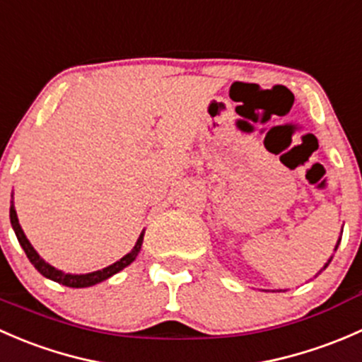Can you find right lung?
Returning <instances> with one entry per match:
<instances>
[{"label": "right lung", "mask_w": 362, "mask_h": 362, "mask_svg": "<svg viewBox=\"0 0 362 362\" xmlns=\"http://www.w3.org/2000/svg\"><path fill=\"white\" fill-rule=\"evenodd\" d=\"M10 222H12V228H13V231H16L17 240H19L21 247L24 249L25 255H28V259L31 261V264L35 266V268L38 269L43 276H47V279L54 280V282H57V284H63V286H66V287H90V286H94V284H100V282H103V280L110 279L112 275L119 273L120 269H124L127 264H131V262L136 259L138 252H140V249H141V242H144V233H141V236L138 238L134 249L131 250L129 254L124 255L120 261L113 262L112 266H108V268H103V269H100V272H94V273H87V275H68V273L59 272V269H56L54 266H50L49 262L43 261V259L38 255V252L33 249L31 243H29V240L25 238L23 228H21L19 218H17L16 208L13 206H10Z\"/></svg>", "instance_id": "obj_1"}]
</instances>
